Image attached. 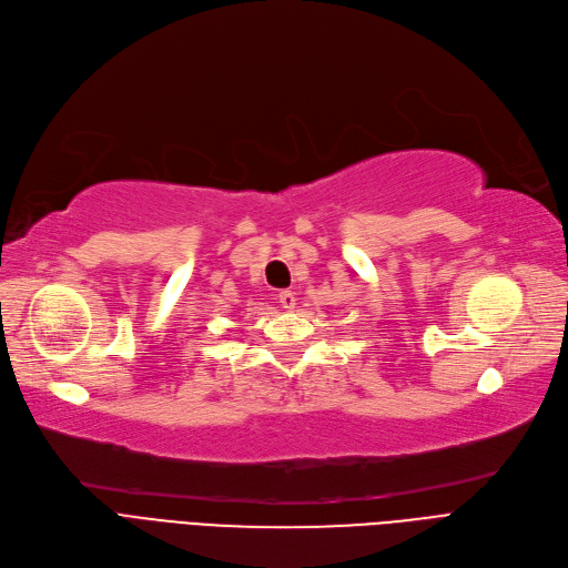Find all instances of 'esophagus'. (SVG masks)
I'll use <instances>...</instances> for the list:
<instances>
[{
  "instance_id": "esophagus-1",
  "label": "esophagus",
  "mask_w": 568,
  "mask_h": 568,
  "mask_svg": "<svg viewBox=\"0 0 568 568\" xmlns=\"http://www.w3.org/2000/svg\"><path fill=\"white\" fill-rule=\"evenodd\" d=\"M278 302H281V306L287 308V311H292L294 306H297V297H294L292 290H283V292L278 294Z\"/></svg>"
}]
</instances>
